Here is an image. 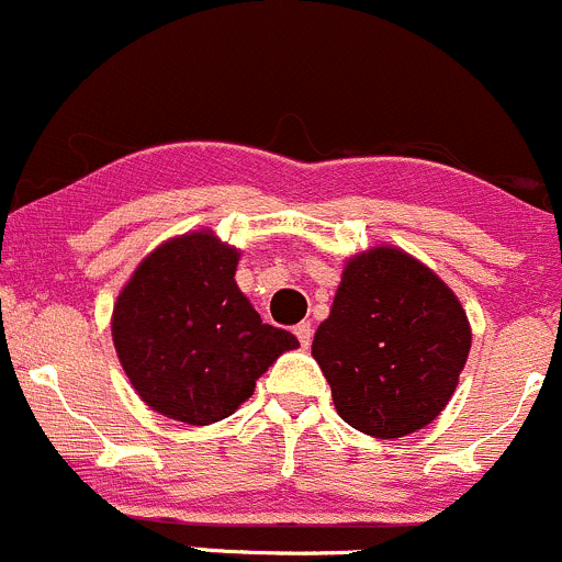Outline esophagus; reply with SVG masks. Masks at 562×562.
<instances>
[{
	"mask_svg": "<svg viewBox=\"0 0 562 562\" xmlns=\"http://www.w3.org/2000/svg\"><path fill=\"white\" fill-rule=\"evenodd\" d=\"M294 336H297V341L303 344V347H308L311 336H314V327H311V322H300V325H294Z\"/></svg>",
	"mask_w": 562,
	"mask_h": 562,
	"instance_id": "34e87169",
	"label": "esophagus"
}]
</instances>
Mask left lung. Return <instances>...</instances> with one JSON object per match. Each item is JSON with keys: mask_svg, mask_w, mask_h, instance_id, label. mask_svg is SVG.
Instances as JSON below:
<instances>
[{"mask_svg": "<svg viewBox=\"0 0 562 562\" xmlns=\"http://www.w3.org/2000/svg\"><path fill=\"white\" fill-rule=\"evenodd\" d=\"M470 344L453 289L402 248L374 246L344 265L311 355L336 413L363 435L396 440L446 409Z\"/></svg>", "mask_w": 562, "mask_h": 562, "instance_id": "1", "label": "left lung"}]
</instances>
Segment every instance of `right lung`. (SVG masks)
<instances>
[{"label": "right lung", "instance_id": "right-lung-1", "mask_svg": "<svg viewBox=\"0 0 562 562\" xmlns=\"http://www.w3.org/2000/svg\"><path fill=\"white\" fill-rule=\"evenodd\" d=\"M240 248L213 229L160 243L111 314L116 358L155 413L191 426L229 418L297 338L265 325L235 281Z\"/></svg>", "mask_w": 562, "mask_h": 562}]
</instances>
